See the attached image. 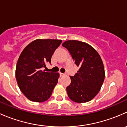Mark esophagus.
<instances>
[{"label": "esophagus", "mask_w": 127, "mask_h": 127, "mask_svg": "<svg viewBox=\"0 0 127 127\" xmlns=\"http://www.w3.org/2000/svg\"><path fill=\"white\" fill-rule=\"evenodd\" d=\"M60 76H61V77L64 76V75H65L64 74H63V73H61V72H60Z\"/></svg>", "instance_id": "1"}]
</instances>
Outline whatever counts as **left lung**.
I'll return each instance as SVG.
<instances>
[{"label":"left lung","mask_w":127,"mask_h":127,"mask_svg":"<svg viewBox=\"0 0 127 127\" xmlns=\"http://www.w3.org/2000/svg\"><path fill=\"white\" fill-rule=\"evenodd\" d=\"M71 53L75 64L80 69L66 88L67 95L78 103L90 101L101 90L105 77L104 67L97 51L85 42L75 40L65 41L62 44Z\"/></svg>","instance_id":"left-lung-1"}]
</instances>
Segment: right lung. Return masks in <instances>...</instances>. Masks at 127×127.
<instances>
[{
	"instance_id": "add662e5",
	"label": "right lung",
	"mask_w": 127,
	"mask_h": 127,
	"mask_svg": "<svg viewBox=\"0 0 127 127\" xmlns=\"http://www.w3.org/2000/svg\"><path fill=\"white\" fill-rule=\"evenodd\" d=\"M61 40L36 39L28 44L20 54L15 75L18 85L24 95L33 102L42 103L49 99L60 77L58 72L42 71Z\"/></svg>"
}]
</instances>
